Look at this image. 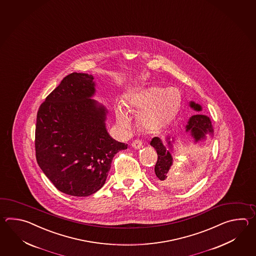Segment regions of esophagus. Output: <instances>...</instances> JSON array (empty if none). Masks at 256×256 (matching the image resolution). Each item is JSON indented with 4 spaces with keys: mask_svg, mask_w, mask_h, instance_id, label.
<instances>
[{
    "mask_svg": "<svg viewBox=\"0 0 256 256\" xmlns=\"http://www.w3.org/2000/svg\"><path fill=\"white\" fill-rule=\"evenodd\" d=\"M132 146L134 147V149H140L142 147V142L140 140H134L132 142Z\"/></svg>",
    "mask_w": 256,
    "mask_h": 256,
    "instance_id": "34e87169",
    "label": "esophagus"
}]
</instances>
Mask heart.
Segmentation results:
<instances>
[{
    "label": "heart",
    "mask_w": 256,
    "mask_h": 256,
    "mask_svg": "<svg viewBox=\"0 0 256 256\" xmlns=\"http://www.w3.org/2000/svg\"><path fill=\"white\" fill-rule=\"evenodd\" d=\"M128 107L141 112L139 122L148 132H158L166 128L174 120L180 107V95L176 88L150 86L129 93ZM117 119L122 126H128V117L122 106L117 109Z\"/></svg>",
    "instance_id": "heart-1"
}]
</instances>
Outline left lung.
Returning a JSON list of instances; mask_svg holds the SVG:
<instances>
[{"label": "left lung", "mask_w": 256, "mask_h": 256, "mask_svg": "<svg viewBox=\"0 0 256 256\" xmlns=\"http://www.w3.org/2000/svg\"><path fill=\"white\" fill-rule=\"evenodd\" d=\"M190 107L200 112L202 106L196 104L193 102H190ZM186 130L190 132L191 136L194 138L196 142L202 141L206 139V136L208 134H213L212 126L210 118L205 115L196 114L192 116L188 126H186ZM168 146L164 144L163 142L159 137H154L150 142L151 146L154 147L158 152V161L154 166V173L156 178L159 183L161 184H173L176 182L174 178H173L170 168L173 164V158H172V142L170 141V138L168 137Z\"/></svg>", "instance_id": "1"}]
</instances>
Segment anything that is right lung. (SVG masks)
Returning <instances> with one entry per match:
<instances>
[{
  "mask_svg": "<svg viewBox=\"0 0 256 256\" xmlns=\"http://www.w3.org/2000/svg\"><path fill=\"white\" fill-rule=\"evenodd\" d=\"M92 75L73 72L40 105L36 126V156L58 190L87 196L102 188L115 154L127 144L105 127L107 110L94 100Z\"/></svg>",
  "mask_w": 256,
  "mask_h": 256,
  "instance_id": "1",
  "label": "right lung"
}]
</instances>
